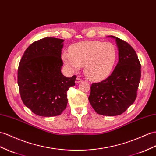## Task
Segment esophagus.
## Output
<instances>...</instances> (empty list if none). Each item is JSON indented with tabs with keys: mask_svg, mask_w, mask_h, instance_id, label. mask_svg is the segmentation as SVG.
Here are the masks:
<instances>
[{
	"mask_svg": "<svg viewBox=\"0 0 156 156\" xmlns=\"http://www.w3.org/2000/svg\"><path fill=\"white\" fill-rule=\"evenodd\" d=\"M82 81V80L80 78H76V83H80V82H81Z\"/></svg>",
	"mask_w": 156,
	"mask_h": 156,
	"instance_id": "34e87169",
	"label": "esophagus"
}]
</instances>
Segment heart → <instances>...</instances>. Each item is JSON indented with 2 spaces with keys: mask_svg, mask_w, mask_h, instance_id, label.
<instances>
[{
  "mask_svg": "<svg viewBox=\"0 0 156 156\" xmlns=\"http://www.w3.org/2000/svg\"><path fill=\"white\" fill-rule=\"evenodd\" d=\"M70 53H64V62L73 70L83 66L86 77L93 81H100L111 74L117 58L113 44L99 41H86L70 47Z\"/></svg>",
  "mask_w": 156,
  "mask_h": 156,
  "instance_id": "heart-1",
  "label": "heart"
}]
</instances>
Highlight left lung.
<instances>
[{"mask_svg":"<svg viewBox=\"0 0 156 156\" xmlns=\"http://www.w3.org/2000/svg\"><path fill=\"white\" fill-rule=\"evenodd\" d=\"M119 48V62L108 78L91 84L88 98L95 112L105 116L123 113L134 102L141 77L136 51L126 41L113 35Z\"/></svg>","mask_w":156,"mask_h":156,"instance_id":"8db88e82","label":"left lung"}]
</instances>
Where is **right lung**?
<instances>
[{"label":"right lung","instance_id":"add662e5","mask_svg":"<svg viewBox=\"0 0 156 156\" xmlns=\"http://www.w3.org/2000/svg\"><path fill=\"white\" fill-rule=\"evenodd\" d=\"M63 39L45 37L27 48L19 64L18 84L24 105L35 115L54 117L66 109L67 91L76 76L61 73Z\"/></svg>","mask_w":156,"mask_h":156}]
</instances>
